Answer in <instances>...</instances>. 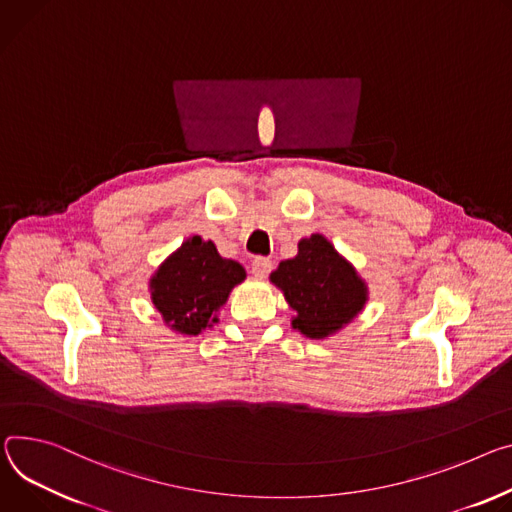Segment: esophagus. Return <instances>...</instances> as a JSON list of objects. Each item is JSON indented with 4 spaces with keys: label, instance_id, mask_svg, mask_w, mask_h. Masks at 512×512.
I'll return each mask as SVG.
<instances>
[{
    "label": "esophagus",
    "instance_id": "obj_1",
    "mask_svg": "<svg viewBox=\"0 0 512 512\" xmlns=\"http://www.w3.org/2000/svg\"><path fill=\"white\" fill-rule=\"evenodd\" d=\"M273 269V263H271V259H267V257H257L253 263H251V271H253V275L255 277H267L269 275V271Z\"/></svg>",
    "mask_w": 512,
    "mask_h": 512
}]
</instances>
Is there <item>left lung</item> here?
<instances>
[{"instance_id": "left-lung-1", "label": "left lung", "mask_w": 512, "mask_h": 512, "mask_svg": "<svg viewBox=\"0 0 512 512\" xmlns=\"http://www.w3.org/2000/svg\"><path fill=\"white\" fill-rule=\"evenodd\" d=\"M296 316L292 327L308 339H327L349 324L367 302V286L355 267L322 235L298 243V255L269 275Z\"/></svg>"}]
</instances>
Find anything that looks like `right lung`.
I'll list each match as a JSON object with an SVG mask.
<instances>
[{
	"label": "right lung",
	"mask_w": 512,
	"mask_h": 512,
	"mask_svg": "<svg viewBox=\"0 0 512 512\" xmlns=\"http://www.w3.org/2000/svg\"><path fill=\"white\" fill-rule=\"evenodd\" d=\"M247 277L241 263L218 255L212 241L190 237L151 277V300L169 329L200 335L218 322L230 290Z\"/></svg>",
	"instance_id": "1"
}]
</instances>
